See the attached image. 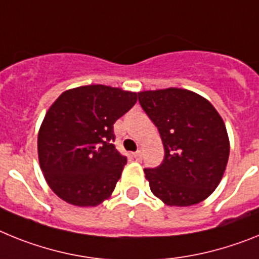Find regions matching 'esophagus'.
Returning <instances> with one entry per match:
<instances>
[{"instance_id":"esophagus-1","label":"esophagus","mask_w":259,"mask_h":259,"mask_svg":"<svg viewBox=\"0 0 259 259\" xmlns=\"http://www.w3.org/2000/svg\"><path fill=\"white\" fill-rule=\"evenodd\" d=\"M133 155H134V157H136L137 160H141V159H142V151H137Z\"/></svg>"}]
</instances>
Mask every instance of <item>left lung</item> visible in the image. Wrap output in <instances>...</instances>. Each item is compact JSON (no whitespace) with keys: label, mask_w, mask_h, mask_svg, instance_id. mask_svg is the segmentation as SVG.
I'll return each mask as SVG.
<instances>
[{"label":"left lung","mask_w":259,"mask_h":259,"mask_svg":"<svg viewBox=\"0 0 259 259\" xmlns=\"http://www.w3.org/2000/svg\"><path fill=\"white\" fill-rule=\"evenodd\" d=\"M139 104L160 133L163 163L146 168L150 189L168 206L204 201L219 185L229 156L223 118L208 100L183 89L138 92Z\"/></svg>","instance_id":"8db88e82"}]
</instances>
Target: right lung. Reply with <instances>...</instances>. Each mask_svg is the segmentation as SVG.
<instances>
[{"label": "right lung", "mask_w": 259, "mask_h": 259, "mask_svg": "<svg viewBox=\"0 0 259 259\" xmlns=\"http://www.w3.org/2000/svg\"><path fill=\"white\" fill-rule=\"evenodd\" d=\"M137 98L136 92L91 84L62 92L51 105L37 152L49 188L61 199L87 207L111 197L126 164L113 145V123Z\"/></svg>", "instance_id": "add662e5"}]
</instances>
